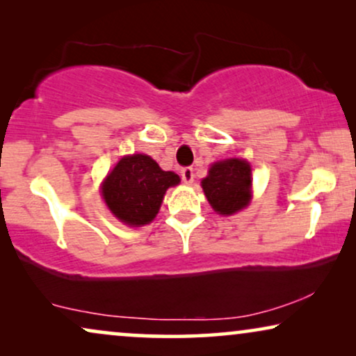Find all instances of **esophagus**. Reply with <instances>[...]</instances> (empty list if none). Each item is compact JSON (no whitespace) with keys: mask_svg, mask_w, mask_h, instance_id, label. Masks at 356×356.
I'll use <instances>...</instances> for the list:
<instances>
[{"mask_svg":"<svg viewBox=\"0 0 356 356\" xmlns=\"http://www.w3.org/2000/svg\"><path fill=\"white\" fill-rule=\"evenodd\" d=\"M181 179H183V183L191 184L194 181V170L191 167H184L181 170Z\"/></svg>","mask_w":356,"mask_h":356,"instance_id":"esophagus-1","label":"esophagus"}]
</instances>
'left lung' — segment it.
Returning <instances> with one entry per match:
<instances>
[{
    "mask_svg": "<svg viewBox=\"0 0 356 356\" xmlns=\"http://www.w3.org/2000/svg\"><path fill=\"white\" fill-rule=\"evenodd\" d=\"M202 189L212 209L222 216H232L248 206L251 199V167L245 160L228 159L213 163Z\"/></svg>",
    "mask_w": 356,
    "mask_h": 356,
    "instance_id": "left-lung-1",
    "label": "left lung"
}]
</instances>
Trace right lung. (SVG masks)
Here are the masks:
<instances>
[{
  "instance_id": "right-lung-1",
  "label": "right lung",
  "mask_w": 356,
  "mask_h": 356,
  "mask_svg": "<svg viewBox=\"0 0 356 356\" xmlns=\"http://www.w3.org/2000/svg\"><path fill=\"white\" fill-rule=\"evenodd\" d=\"M178 183V175L163 172L149 155L136 154L120 160L106 177L102 194L116 218L140 227L154 220L165 191Z\"/></svg>"
}]
</instances>
